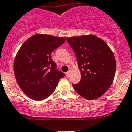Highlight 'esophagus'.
Returning <instances> with one entry per match:
<instances>
[{
    "instance_id": "34e87169",
    "label": "esophagus",
    "mask_w": 132,
    "mask_h": 132,
    "mask_svg": "<svg viewBox=\"0 0 132 132\" xmlns=\"http://www.w3.org/2000/svg\"><path fill=\"white\" fill-rule=\"evenodd\" d=\"M69 75H70V71H68L66 73V76H67V77H69Z\"/></svg>"
}]
</instances>
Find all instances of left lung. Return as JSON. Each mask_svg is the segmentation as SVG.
<instances>
[{
    "instance_id": "8db88e82",
    "label": "left lung",
    "mask_w": 132,
    "mask_h": 132,
    "mask_svg": "<svg viewBox=\"0 0 132 132\" xmlns=\"http://www.w3.org/2000/svg\"><path fill=\"white\" fill-rule=\"evenodd\" d=\"M74 51L81 79L73 84L75 91L88 100L101 97L111 86L116 63L106 43L94 35L67 38Z\"/></svg>"
}]
</instances>
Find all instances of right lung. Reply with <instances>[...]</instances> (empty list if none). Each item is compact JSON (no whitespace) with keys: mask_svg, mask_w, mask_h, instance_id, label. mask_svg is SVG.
Segmentation results:
<instances>
[{"mask_svg":"<svg viewBox=\"0 0 132 132\" xmlns=\"http://www.w3.org/2000/svg\"><path fill=\"white\" fill-rule=\"evenodd\" d=\"M65 38L34 35L20 48L14 63L16 81L30 98L42 101L54 92L59 79L65 75L57 70L52 52L65 42Z\"/></svg>","mask_w":132,"mask_h":132,"instance_id":"right-lung-1","label":"right lung"}]
</instances>
